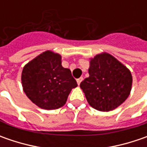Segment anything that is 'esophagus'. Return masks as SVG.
I'll return each mask as SVG.
<instances>
[{
  "label": "esophagus",
  "instance_id": "obj_1",
  "mask_svg": "<svg viewBox=\"0 0 147 147\" xmlns=\"http://www.w3.org/2000/svg\"><path fill=\"white\" fill-rule=\"evenodd\" d=\"M82 81V78H78V79H77V82H78V86L80 85V83H81Z\"/></svg>",
  "mask_w": 147,
  "mask_h": 147
}]
</instances>
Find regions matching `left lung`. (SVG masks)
I'll return each mask as SVG.
<instances>
[{
  "label": "left lung",
  "mask_w": 147,
  "mask_h": 147,
  "mask_svg": "<svg viewBox=\"0 0 147 147\" xmlns=\"http://www.w3.org/2000/svg\"><path fill=\"white\" fill-rule=\"evenodd\" d=\"M89 77L81 83L89 105L99 111H110L128 97L133 83L130 70L110 54L103 52L90 59Z\"/></svg>",
  "instance_id": "left-lung-1"
}]
</instances>
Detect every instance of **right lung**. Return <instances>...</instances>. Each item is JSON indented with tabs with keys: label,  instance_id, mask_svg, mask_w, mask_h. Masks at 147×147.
<instances>
[{
	"label": "right lung",
	"instance_id": "add662e5",
	"mask_svg": "<svg viewBox=\"0 0 147 147\" xmlns=\"http://www.w3.org/2000/svg\"><path fill=\"white\" fill-rule=\"evenodd\" d=\"M21 81L24 92L32 103L44 110H56L66 103L78 86L69 69L61 65V55L46 51L26 64Z\"/></svg>",
	"mask_w": 147,
	"mask_h": 147
}]
</instances>
